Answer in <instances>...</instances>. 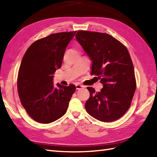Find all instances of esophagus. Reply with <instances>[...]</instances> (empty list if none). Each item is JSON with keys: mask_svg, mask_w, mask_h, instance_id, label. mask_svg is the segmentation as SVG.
<instances>
[{"mask_svg": "<svg viewBox=\"0 0 157 157\" xmlns=\"http://www.w3.org/2000/svg\"><path fill=\"white\" fill-rule=\"evenodd\" d=\"M75 86H76V89L77 90H80V89H82V88H84V86L81 85V84H76Z\"/></svg>", "mask_w": 157, "mask_h": 157, "instance_id": "1", "label": "esophagus"}]
</instances>
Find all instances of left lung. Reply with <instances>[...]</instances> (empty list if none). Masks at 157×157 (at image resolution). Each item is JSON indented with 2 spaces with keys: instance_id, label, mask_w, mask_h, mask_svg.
Wrapping results in <instances>:
<instances>
[{
  "instance_id": "8db88e82",
  "label": "left lung",
  "mask_w": 157,
  "mask_h": 157,
  "mask_svg": "<svg viewBox=\"0 0 157 157\" xmlns=\"http://www.w3.org/2000/svg\"><path fill=\"white\" fill-rule=\"evenodd\" d=\"M76 40L92 61L91 74L103 84L100 92L88 87L86 111L103 122H111L125 114L131 105L136 83L129 52L122 43L105 33L78 31Z\"/></svg>"
}]
</instances>
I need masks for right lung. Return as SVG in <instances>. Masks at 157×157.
Wrapping results in <instances>:
<instances>
[{
	"instance_id": "right-lung-1",
	"label": "right lung",
	"mask_w": 157,
	"mask_h": 157,
	"mask_svg": "<svg viewBox=\"0 0 157 157\" xmlns=\"http://www.w3.org/2000/svg\"><path fill=\"white\" fill-rule=\"evenodd\" d=\"M76 32H60L38 40L26 51L19 67L17 90L20 101L36 121L50 123L65 114L75 86L53 84L67 46Z\"/></svg>"
}]
</instances>
